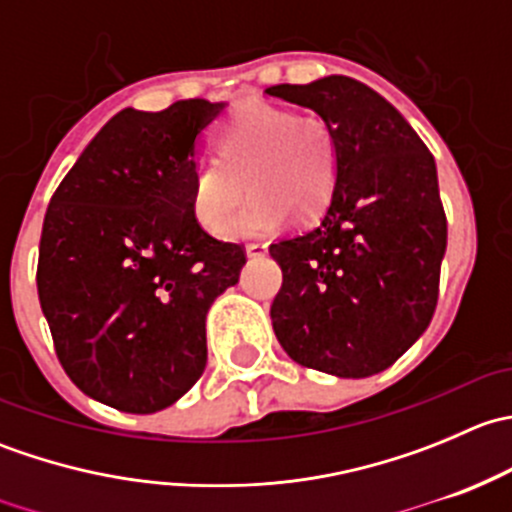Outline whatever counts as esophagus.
<instances>
[{
	"mask_svg": "<svg viewBox=\"0 0 512 512\" xmlns=\"http://www.w3.org/2000/svg\"><path fill=\"white\" fill-rule=\"evenodd\" d=\"M247 257H265L267 255V245L265 242H250V245L245 247Z\"/></svg>",
	"mask_w": 512,
	"mask_h": 512,
	"instance_id": "esophagus-1",
	"label": "esophagus"
}]
</instances>
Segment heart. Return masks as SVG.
Returning <instances> with one entry per match:
<instances>
[{
	"label": "heart",
	"mask_w": 512,
	"mask_h": 512,
	"mask_svg": "<svg viewBox=\"0 0 512 512\" xmlns=\"http://www.w3.org/2000/svg\"><path fill=\"white\" fill-rule=\"evenodd\" d=\"M213 148L215 160H200L190 183L193 215L210 232L225 230L245 188L252 200L227 230L230 237L265 235L285 215L307 223L337 188V136L317 116L250 101L220 123Z\"/></svg>",
	"instance_id": "1"
}]
</instances>
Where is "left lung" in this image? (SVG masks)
I'll list each match as a JSON object with an SVG mask.
<instances>
[{
	"instance_id": "left-lung-1",
	"label": "left lung",
	"mask_w": 512,
	"mask_h": 512,
	"mask_svg": "<svg viewBox=\"0 0 512 512\" xmlns=\"http://www.w3.org/2000/svg\"><path fill=\"white\" fill-rule=\"evenodd\" d=\"M267 94L312 108L339 146L322 218L270 247L282 267L272 329L297 364L366 379L389 369L436 309L448 237L436 163L409 121L349 76Z\"/></svg>"
}]
</instances>
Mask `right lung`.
<instances>
[{
	"mask_svg": "<svg viewBox=\"0 0 512 512\" xmlns=\"http://www.w3.org/2000/svg\"><path fill=\"white\" fill-rule=\"evenodd\" d=\"M227 103L118 111L51 198L39 245L41 312L69 379L91 399L153 414L193 389L205 317L245 265L198 225L190 183Z\"/></svg>",
	"mask_w": 512,
	"mask_h": 512,
	"instance_id": "right-lung-1",
	"label": "right lung"
}]
</instances>
